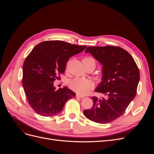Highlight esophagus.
Instances as JSON below:
<instances>
[{"label": "esophagus", "mask_w": 154, "mask_h": 154, "mask_svg": "<svg viewBox=\"0 0 154 154\" xmlns=\"http://www.w3.org/2000/svg\"><path fill=\"white\" fill-rule=\"evenodd\" d=\"M76 97H80V98H84V97H85L84 96L80 95V94H76Z\"/></svg>", "instance_id": "esophagus-1"}]
</instances>
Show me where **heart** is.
Returning <instances> with one entry per match:
<instances>
[{
  "instance_id": "b5f03b06",
  "label": "heart",
  "mask_w": 154,
  "mask_h": 154,
  "mask_svg": "<svg viewBox=\"0 0 154 154\" xmlns=\"http://www.w3.org/2000/svg\"><path fill=\"white\" fill-rule=\"evenodd\" d=\"M84 65L93 64L96 67V61L94 59L91 57H87L83 59ZM93 83L88 80H85L80 78L72 79L69 83V87L71 90L75 91L80 94H85L93 88Z\"/></svg>"
}]
</instances>
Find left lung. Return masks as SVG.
Masks as SVG:
<instances>
[{
  "mask_svg": "<svg viewBox=\"0 0 154 154\" xmlns=\"http://www.w3.org/2000/svg\"><path fill=\"white\" fill-rule=\"evenodd\" d=\"M85 53L103 66L102 82L95 91L105 97H92L93 106L83 114L94 122L110 123L123 115L136 95L140 77L138 67L130 53L118 46L88 47Z\"/></svg>",
  "mask_w": 154,
  "mask_h": 154,
  "instance_id": "8db88e82",
  "label": "left lung"
}]
</instances>
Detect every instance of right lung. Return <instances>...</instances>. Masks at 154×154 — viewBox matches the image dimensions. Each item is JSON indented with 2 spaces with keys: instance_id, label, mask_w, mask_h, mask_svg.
Here are the masks:
<instances>
[{
  "instance_id": "add662e5",
  "label": "right lung",
  "mask_w": 154,
  "mask_h": 154,
  "mask_svg": "<svg viewBox=\"0 0 154 154\" xmlns=\"http://www.w3.org/2000/svg\"><path fill=\"white\" fill-rule=\"evenodd\" d=\"M87 46L61 40L44 41L36 45L23 66L22 85L27 100L36 113L53 116L61 112L66 101L76 96L67 87L56 90L54 82L66 71L69 58Z\"/></svg>"
}]
</instances>
